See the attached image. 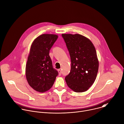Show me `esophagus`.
<instances>
[{"instance_id": "34e87169", "label": "esophagus", "mask_w": 124, "mask_h": 124, "mask_svg": "<svg viewBox=\"0 0 124 124\" xmlns=\"http://www.w3.org/2000/svg\"><path fill=\"white\" fill-rule=\"evenodd\" d=\"M58 72H59V74L60 76H61L62 75V71L61 69H58Z\"/></svg>"}]
</instances>
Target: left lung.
<instances>
[{"label": "left lung", "instance_id": "left-lung-1", "mask_svg": "<svg viewBox=\"0 0 124 124\" xmlns=\"http://www.w3.org/2000/svg\"><path fill=\"white\" fill-rule=\"evenodd\" d=\"M71 62L70 73L65 79L68 86L77 93L86 91L94 83L99 63L91 41L78 34H62Z\"/></svg>", "mask_w": 124, "mask_h": 124}]
</instances>
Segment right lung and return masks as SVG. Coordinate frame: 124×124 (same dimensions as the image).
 I'll return each mask as SVG.
<instances>
[{
    "mask_svg": "<svg viewBox=\"0 0 124 124\" xmlns=\"http://www.w3.org/2000/svg\"><path fill=\"white\" fill-rule=\"evenodd\" d=\"M58 36L44 34L33 42L26 66V76L29 85L36 91L43 93L53 86L59 73L53 68L49 55Z\"/></svg>",
    "mask_w": 124,
    "mask_h": 124,
    "instance_id": "right-lung-1",
    "label": "right lung"
}]
</instances>
